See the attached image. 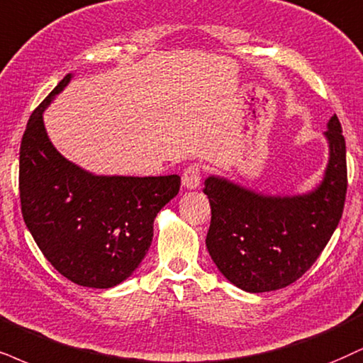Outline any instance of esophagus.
<instances>
[{
	"mask_svg": "<svg viewBox=\"0 0 363 363\" xmlns=\"http://www.w3.org/2000/svg\"><path fill=\"white\" fill-rule=\"evenodd\" d=\"M200 182H202V168H200L196 163L186 167V169L182 174L183 186L190 190L196 189V186H200Z\"/></svg>",
	"mask_w": 363,
	"mask_h": 363,
	"instance_id": "esophagus-1",
	"label": "esophagus"
}]
</instances>
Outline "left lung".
Segmentation results:
<instances>
[{"mask_svg":"<svg viewBox=\"0 0 363 363\" xmlns=\"http://www.w3.org/2000/svg\"><path fill=\"white\" fill-rule=\"evenodd\" d=\"M330 160L315 191L266 196L222 178L203 186L212 218L207 232L210 257L237 288L264 293L286 288L313 266L332 239L347 196V147L342 124L332 116Z\"/></svg>","mask_w":363,"mask_h":363,"instance_id":"obj_1","label":"left lung"}]
</instances>
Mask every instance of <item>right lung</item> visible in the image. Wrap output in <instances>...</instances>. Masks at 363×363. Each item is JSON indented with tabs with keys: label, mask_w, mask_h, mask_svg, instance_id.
Returning <instances> with one entry per match:
<instances>
[{
	"label": "right lung",
	"mask_w": 363,
	"mask_h": 363,
	"mask_svg": "<svg viewBox=\"0 0 363 363\" xmlns=\"http://www.w3.org/2000/svg\"><path fill=\"white\" fill-rule=\"evenodd\" d=\"M70 74L45 97L20 146V202L35 242L75 284L107 289L140 266L156 213L180 191V177H96L65 160L48 140L43 111Z\"/></svg>",
	"instance_id": "1"
}]
</instances>
